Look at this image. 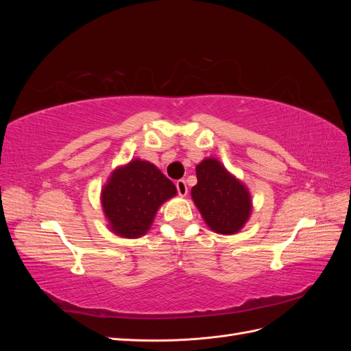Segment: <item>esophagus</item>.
I'll use <instances>...</instances> for the list:
<instances>
[{
    "label": "esophagus",
    "instance_id": "obj_1",
    "mask_svg": "<svg viewBox=\"0 0 351 351\" xmlns=\"http://www.w3.org/2000/svg\"><path fill=\"white\" fill-rule=\"evenodd\" d=\"M176 187H177V192L180 196H186L187 195V184L184 180H178V182L176 183Z\"/></svg>",
    "mask_w": 351,
    "mask_h": 351
}]
</instances>
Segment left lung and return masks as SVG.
<instances>
[{
  "label": "left lung",
  "instance_id": "left-lung-1",
  "mask_svg": "<svg viewBox=\"0 0 351 351\" xmlns=\"http://www.w3.org/2000/svg\"><path fill=\"white\" fill-rule=\"evenodd\" d=\"M196 177L192 199L208 227L218 234H236L252 212L247 187L215 158H205L197 164Z\"/></svg>",
  "mask_w": 351,
  "mask_h": 351
}]
</instances>
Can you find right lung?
Segmentation results:
<instances>
[{
  "mask_svg": "<svg viewBox=\"0 0 351 351\" xmlns=\"http://www.w3.org/2000/svg\"><path fill=\"white\" fill-rule=\"evenodd\" d=\"M177 189L154 164L133 159L111 173L102 187L101 204L117 236L137 239L151 228L155 214Z\"/></svg>",
  "mask_w": 351,
  "mask_h": 351,
  "instance_id": "right-lung-1",
  "label": "right lung"
}]
</instances>
